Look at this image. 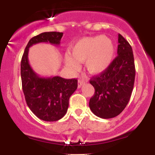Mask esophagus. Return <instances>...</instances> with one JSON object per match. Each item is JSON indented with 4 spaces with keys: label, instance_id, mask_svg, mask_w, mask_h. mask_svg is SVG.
I'll return each mask as SVG.
<instances>
[{
    "label": "esophagus",
    "instance_id": "esophagus-1",
    "mask_svg": "<svg viewBox=\"0 0 155 155\" xmlns=\"http://www.w3.org/2000/svg\"><path fill=\"white\" fill-rule=\"evenodd\" d=\"M85 81H87L84 80V78H80L78 79V87H81V86L85 83Z\"/></svg>",
    "mask_w": 155,
    "mask_h": 155
}]
</instances>
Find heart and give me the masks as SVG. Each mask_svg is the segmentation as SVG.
Listing matches in <instances>:
<instances>
[{"label":"heart","instance_id":"1","mask_svg":"<svg viewBox=\"0 0 155 155\" xmlns=\"http://www.w3.org/2000/svg\"><path fill=\"white\" fill-rule=\"evenodd\" d=\"M69 54L64 57L66 66L76 71L78 63L84 62L87 71L92 74H99L109 68L115 56V46L109 38L102 35L83 37L71 46Z\"/></svg>","mask_w":155,"mask_h":155}]
</instances>
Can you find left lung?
Listing matches in <instances>:
<instances>
[{
    "label": "left lung",
    "mask_w": 155,
    "mask_h": 155,
    "mask_svg": "<svg viewBox=\"0 0 155 155\" xmlns=\"http://www.w3.org/2000/svg\"><path fill=\"white\" fill-rule=\"evenodd\" d=\"M118 42V56L106 71L90 80L94 88L89 101L90 109L102 119L120 114L128 104L134 88L136 71L132 47L120 34Z\"/></svg>",
    "instance_id": "1"
}]
</instances>
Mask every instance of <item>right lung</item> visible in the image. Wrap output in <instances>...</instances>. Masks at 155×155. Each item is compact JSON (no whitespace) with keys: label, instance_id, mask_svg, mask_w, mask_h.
<instances>
[{"label":"right lung","instance_id":"obj_1","mask_svg":"<svg viewBox=\"0 0 155 155\" xmlns=\"http://www.w3.org/2000/svg\"><path fill=\"white\" fill-rule=\"evenodd\" d=\"M62 36L63 32L48 31L32 37L21 58V78L25 98L31 112L44 121H57L64 117L68 111L70 97L78 87V80L59 76L39 77L28 63V50L31 46L40 42L58 46Z\"/></svg>","mask_w":155,"mask_h":155}]
</instances>
